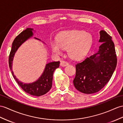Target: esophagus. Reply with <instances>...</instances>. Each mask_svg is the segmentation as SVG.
I'll return each mask as SVG.
<instances>
[{
  "label": "esophagus",
  "instance_id": "obj_1",
  "mask_svg": "<svg viewBox=\"0 0 123 123\" xmlns=\"http://www.w3.org/2000/svg\"><path fill=\"white\" fill-rule=\"evenodd\" d=\"M61 66L62 67H65V66H67L69 65L68 62H65V61H61Z\"/></svg>",
  "mask_w": 123,
  "mask_h": 123
}]
</instances>
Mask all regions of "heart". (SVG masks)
<instances>
[{
  "label": "heart",
  "mask_w": 123,
  "mask_h": 123,
  "mask_svg": "<svg viewBox=\"0 0 123 123\" xmlns=\"http://www.w3.org/2000/svg\"><path fill=\"white\" fill-rule=\"evenodd\" d=\"M92 42V36L89 33L74 30L59 33L57 40H52L50 42V46L57 55H62L64 49H68V54L71 58L80 59L88 53Z\"/></svg>",
  "instance_id": "obj_1"
}]
</instances>
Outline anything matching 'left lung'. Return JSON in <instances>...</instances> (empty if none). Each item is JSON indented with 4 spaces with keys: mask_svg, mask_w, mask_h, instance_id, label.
<instances>
[{
    "mask_svg": "<svg viewBox=\"0 0 123 123\" xmlns=\"http://www.w3.org/2000/svg\"><path fill=\"white\" fill-rule=\"evenodd\" d=\"M102 44L98 50L76 65L73 81L74 87L85 94L99 91L109 81L117 65L115 46L112 37L104 30L100 31Z\"/></svg>",
    "mask_w": 123,
    "mask_h": 123,
    "instance_id": "1",
    "label": "left lung"
}]
</instances>
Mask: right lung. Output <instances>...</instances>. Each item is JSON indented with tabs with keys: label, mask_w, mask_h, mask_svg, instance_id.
<instances>
[{
	"label": "right lung",
	"mask_w": 123,
	"mask_h": 123,
	"mask_svg": "<svg viewBox=\"0 0 123 123\" xmlns=\"http://www.w3.org/2000/svg\"><path fill=\"white\" fill-rule=\"evenodd\" d=\"M34 31L35 32L33 29L27 28L15 38L12 44L11 50L9 57V65L13 77L20 87L27 93L36 97H40L46 94L51 89L53 74L55 69L59 66L60 62L59 61L50 62L46 64L43 73L40 78L32 83H26L20 81L17 78L12 70L13 60L16 52L24 42L33 37ZM34 38L41 41L37 38L34 37Z\"/></svg>",
	"instance_id": "obj_1"
}]
</instances>
